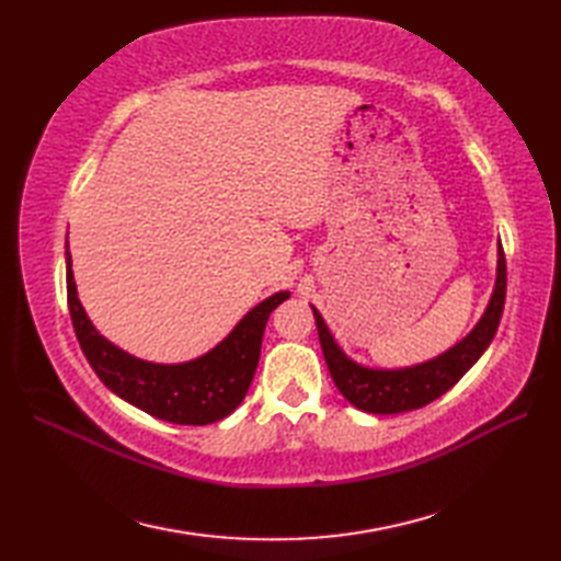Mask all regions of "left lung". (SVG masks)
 <instances>
[{
  "label": "left lung",
  "instance_id": "obj_1",
  "mask_svg": "<svg viewBox=\"0 0 561 561\" xmlns=\"http://www.w3.org/2000/svg\"><path fill=\"white\" fill-rule=\"evenodd\" d=\"M505 304V257L503 245L499 241V260H496V280L494 290L486 301V309L474 322V328L449 346L445 353L435 355L431 360H423L407 367H369L353 360L346 351L336 344L325 318L316 307H311L322 355H325L328 369L334 386L353 407L367 414H400L412 412L419 407L433 402L445 396L447 390L461 379L466 371L482 358L494 339Z\"/></svg>",
  "mask_w": 561,
  "mask_h": 561
}]
</instances>
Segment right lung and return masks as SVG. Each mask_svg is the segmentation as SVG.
<instances>
[{"label": "right lung", "instance_id": "right-lung-1", "mask_svg": "<svg viewBox=\"0 0 561 561\" xmlns=\"http://www.w3.org/2000/svg\"><path fill=\"white\" fill-rule=\"evenodd\" d=\"M65 278L67 307L79 346L93 371L114 396L138 407L149 416H157L180 426H206L229 416L248 393L254 369L260 363L262 334L268 313L290 297L280 290L252 307L233 330L198 358L184 363L142 360L112 344L100 334L79 299L72 274L70 243L65 241Z\"/></svg>", "mask_w": 561, "mask_h": 561}]
</instances>
